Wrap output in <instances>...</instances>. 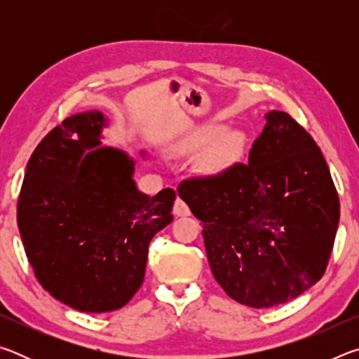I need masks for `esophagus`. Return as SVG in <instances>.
<instances>
[{
	"label": "esophagus",
	"instance_id": "esophagus-1",
	"mask_svg": "<svg viewBox=\"0 0 359 359\" xmlns=\"http://www.w3.org/2000/svg\"><path fill=\"white\" fill-rule=\"evenodd\" d=\"M172 212H174L175 217H188V215H190V209H188V205L184 201H182L180 198L175 199Z\"/></svg>",
	"mask_w": 359,
	"mask_h": 359
}]
</instances>
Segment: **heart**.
<instances>
[{
    "mask_svg": "<svg viewBox=\"0 0 359 359\" xmlns=\"http://www.w3.org/2000/svg\"><path fill=\"white\" fill-rule=\"evenodd\" d=\"M212 142L203 156V171L205 175L217 177L229 171L244 155L247 137L241 130H226V125L212 121L194 133L188 142L191 149H203Z\"/></svg>",
    "mask_w": 359,
    "mask_h": 359,
    "instance_id": "1",
    "label": "heart"
}]
</instances>
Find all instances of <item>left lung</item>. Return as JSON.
Here are the masks:
<instances>
[{"mask_svg":"<svg viewBox=\"0 0 359 359\" xmlns=\"http://www.w3.org/2000/svg\"><path fill=\"white\" fill-rule=\"evenodd\" d=\"M264 120L247 165L177 188L203 223L215 280L255 309L288 302L320 280L340 215L330 168L309 133L287 112Z\"/></svg>","mask_w":359,"mask_h":359,"instance_id":"8db88e82","label":"left lung"}]
</instances>
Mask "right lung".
<instances>
[{"label": "right lung", "instance_id": "add662e5", "mask_svg": "<svg viewBox=\"0 0 359 359\" xmlns=\"http://www.w3.org/2000/svg\"><path fill=\"white\" fill-rule=\"evenodd\" d=\"M107 126L104 114L88 111L48 133L29 158L17 204L36 278L88 313L128 304L144 282L150 241L174 218L175 191H139L135 158L102 145Z\"/></svg>", "mask_w": 359, "mask_h": 359}]
</instances>
